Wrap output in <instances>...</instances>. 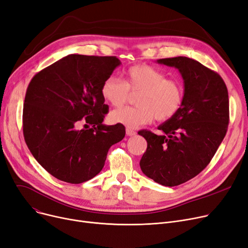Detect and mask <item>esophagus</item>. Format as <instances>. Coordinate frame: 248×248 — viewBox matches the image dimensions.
<instances>
[{
  "instance_id": "esophagus-1",
  "label": "esophagus",
  "mask_w": 248,
  "mask_h": 248,
  "mask_svg": "<svg viewBox=\"0 0 248 248\" xmlns=\"http://www.w3.org/2000/svg\"><path fill=\"white\" fill-rule=\"evenodd\" d=\"M126 134L128 136H134V135H136V131L133 130V129H131V128H126Z\"/></svg>"
}]
</instances>
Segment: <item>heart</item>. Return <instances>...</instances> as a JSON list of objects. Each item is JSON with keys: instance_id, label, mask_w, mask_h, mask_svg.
Masks as SVG:
<instances>
[{"instance_id": "obj_1", "label": "heart", "mask_w": 248, "mask_h": 248, "mask_svg": "<svg viewBox=\"0 0 248 248\" xmlns=\"http://www.w3.org/2000/svg\"><path fill=\"white\" fill-rule=\"evenodd\" d=\"M129 91L138 93L135 107H124L110 115L114 123L128 128L148 124L153 119L164 122L180 111L185 97L183 82L178 78H167L161 70L148 64H136L125 72L124 81L108 77L101 86L106 102L120 107L129 98Z\"/></svg>"}]
</instances>
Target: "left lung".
I'll use <instances>...</instances> for the list:
<instances>
[{"mask_svg": "<svg viewBox=\"0 0 248 248\" xmlns=\"http://www.w3.org/2000/svg\"><path fill=\"white\" fill-rule=\"evenodd\" d=\"M158 63L181 73L185 97L180 111L158 126L161 135L140 130L147 148L140 168L155 182L174 186L201 172L213 158L229 124V99L223 78L186 56L161 58Z\"/></svg>", "mask_w": 248, "mask_h": 248, "instance_id": "1", "label": "left lung"}]
</instances>
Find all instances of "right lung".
<instances>
[{
  "instance_id": "obj_1",
  "label": "right lung",
  "mask_w": 248,
  "mask_h": 248,
  "mask_svg": "<svg viewBox=\"0 0 248 248\" xmlns=\"http://www.w3.org/2000/svg\"><path fill=\"white\" fill-rule=\"evenodd\" d=\"M120 64L116 56L69 54L32 78L23 106V134L34 158L54 178L69 184L93 179L109 148L124 138L122 124L102 123L109 107L101 86ZM82 119L86 124L79 131Z\"/></svg>"
}]
</instances>
